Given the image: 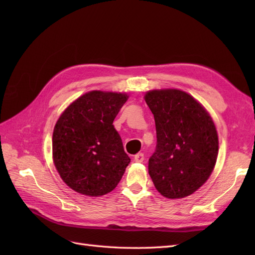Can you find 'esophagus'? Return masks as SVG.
<instances>
[{
    "mask_svg": "<svg viewBox=\"0 0 255 255\" xmlns=\"http://www.w3.org/2000/svg\"><path fill=\"white\" fill-rule=\"evenodd\" d=\"M143 159H144L143 153H137L136 155L134 156V160H135V161H137V163H142Z\"/></svg>",
    "mask_w": 255,
    "mask_h": 255,
    "instance_id": "34e87169",
    "label": "esophagus"
}]
</instances>
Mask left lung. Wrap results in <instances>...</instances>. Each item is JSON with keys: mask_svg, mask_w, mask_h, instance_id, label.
<instances>
[{"mask_svg": "<svg viewBox=\"0 0 255 255\" xmlns=\"http://www.w3.org/2000/svg\"><path fill=\"white\" fill-rule=\"evenodd\" d=\"M144 100L156 128V149L149 158L154 186L169 199L194 194L217 160L218 135L211 116L182 90H151Z\"/></svg>", "mask_w": 255, "mask_h": 255, "instance_id": "1", "label": "left lung"}]
</instances>
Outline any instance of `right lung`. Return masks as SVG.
Instances as JSON below:
<instances>
[{"instance_id": "add662e5", "label": "right lung", "mask_w": 255, "mask_h": 255, "mask_svg": "<svg viewBox=\"0 0 255 255\" xmlns=\"http://www.w3.org/2000/svg\"><path fill=\"white\" fill-rule=\"evenodd\" d=\"M128 98L120 92L90 91L57 120L52 137L54 165L76 192L103 196L120 182L130 158L113 122Z\"/></svg>"}]
</instances>
